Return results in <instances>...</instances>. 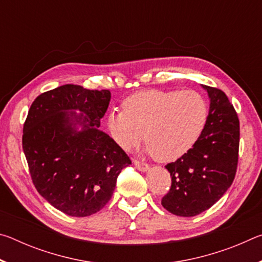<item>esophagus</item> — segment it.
Returning a JSON list of instances; mask_svg holds the SVG:
<instances>
[{"label": "esophagus", "mask_w": 262, "mask_h": 262, "mask_svg": "<svg viewBox=\"0 0 262 262\" xmlns=\"http://www.w3.org/2000/svg\"><path fill=\"white\" fill-rule=\"evenodd\" d=\"M134 164H135V166H136L137 170L143 171V172L149 170V165H148V164H147V163H143V162H140L139 159H134Z\"/></svg>", "instance_id": "1"}]
</instances>
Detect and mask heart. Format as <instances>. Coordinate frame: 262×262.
<instances>
[{
	"mask_svg": "<svg viewBox=\"0 0 262 262\" xmlns=\"http://www.w3.org/2000/svg\"><path fill=\"white\" fill-rule=\"evenodd\" d=\"M123 111L107 117L111 136L123 150L133 149L143 139L159 162L184 156L196 143L208 119L206 99L196 91L144 90L127 97Z\"/></svg>",
	"mask_w": 262,
	"mask_h": 262,
	"instance_id": "1",
	"label": "heart"
}]
</instances>
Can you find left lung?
<instances>
[{
    "label": "left lung",
    "mask_w": 262,
    "mask_h": 262,
    "mask_svg": "<svg viewBox=\"0 0 262 262\" xmlns=\"http://www.w3.org/2000/svg\"><path fill=\"white\" fill-rule=\"evenodd\" d=\"M210 99L209 114L194 147L165 166L171 188L162 206L171 214L192 217L201 214L223 196L237 171L239 120L227 95L202 85Z\"/></svg>",
    "instance_id": "left-lung-1"
}]
</instances>
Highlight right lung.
Wrapping results in <instances>:
<instances>
[{
	"label": "right lung",
	"instance_id": "1",
	"mask_svg": "<svg viewBox=\"0 0 262 262\" xmlns=\"http://www.w3.org/2000/svg\"><path fill=\"white\" fill-rule=\"evenodd\" d=\"M110 100L108 90L66 84L38 96L24 122L21 142L34 187L69 216L103 209L118 176L132 164L112 137L99 130Z\"/></svg>",
	"mask_w": 262,
	"mask_h": 262
}]
</instances>
